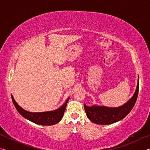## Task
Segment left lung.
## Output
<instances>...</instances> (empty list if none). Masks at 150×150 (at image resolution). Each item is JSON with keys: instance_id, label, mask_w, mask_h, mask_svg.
<instances>
[{"instance_id": "obj_1", "label": "left lung", "mask_w": 150, "mask_h": 150, "mask_svg": "<svg viewBox=\"0 0 150 150\" xmlns=\"http://www.w3.org/2000/svg\"><path fill=\"white\" fill-rule=\"evenodd\" d=\"M139 77L136 89L133 96L123 105L118 107H108L105 106L93 105L87 106L84 104L87 116L91 121L96 124L108 125L121 120L128 115L133 108L138 95Z\"/></svg>"}]
</instances>
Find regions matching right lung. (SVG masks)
<instances>
[{"instance_id":"right-lung-1","label":"right lung","mask_w":150,"mask_h":150,"mask_svg":"<svg viewBox=\"0 0 150 150\" xmlns=\"http://www.w3.org/2000/svg\"><path fill=\"white\" fill-rule=\"evenodd\" d=\"M12 100L13 102L15 108H16L18 112L24 118H26L27 120L32 122L35 124H40V125L44 126H51L54 125L62 120L63 118V114L65 110L66 106L68 101L69 100V97L67 98L65 103L58 108L56 110L42 112H30L27 111L18 105L16 100H14L13 96L11 95Z\"/></svg>"}]
</instances>
